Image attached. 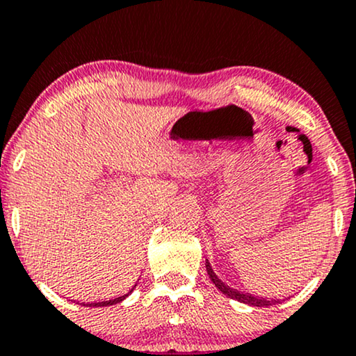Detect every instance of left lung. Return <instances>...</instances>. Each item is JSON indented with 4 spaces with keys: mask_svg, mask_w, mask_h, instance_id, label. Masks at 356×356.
Listing matches in <instances>:
<instances>
[{
    "mask_svg": "<svg viewBox=\"0 0 356 356\" xmlns=\"http://www.w3.org/2000/svg\"><path fill=\"white\" fill-rule=\"evenodd\" d=\"M205 268H207L209 278L213 282V285H216L222 293L227 295V297L232 298V300L247 303V305L250 307H270V305H275V303H280V300H273V298H265V297H255V295L252 293L238 292V290L232 289V286L225 285L224 282L216 275V272H213V268L211 267V264H209V260H205Z\"/></svg>",
    "mask_w": 356,
    "mask_h": 356,
    "instance_id": "obj_1",
    "label": "left lung"
}]
</instances>
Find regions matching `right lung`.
Masks as SVG:
<instances>
[{
    "label": "right lung",
    "instance_id": "1",
    "mask_svg": "<svg viewBox=\"0 0 356 356\" xmlns=\"http://www.w3.org/2000/svg\"><path fill=\"white\" fill-rule=\"evenodd\" d=\"M137 285V284H136ZM136 285L132 286V289L129 290V292H127L126 295H121V297H118V298H111V300H104V302H91V303H83L84 307H109V305H114V303H119V302H122L124 298H127L129 297V295L132 293V290L136 289Z\"/></svg>",
    "mask_w": 356,
    "mask_h": 356
}]
</instances>
